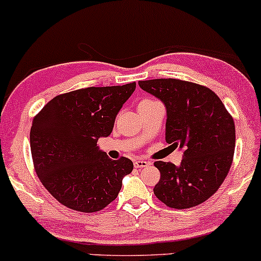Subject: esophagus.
<instances>
[{"label":"esophagus","instance_id":"1","mask_svg":"<svg viewBox=\"0 0 261 261\" xmlns=\"http://www.w3.org/2000/svg\"><path fill=\"white\" fill-rule=\"evenodd\" d=\"M134 166H135V168H145V167L149 166V162L143 161V160H137V161H135Z\"/></svg>","mask_w":261,"mask_h":261}]
</instances>
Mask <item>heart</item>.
<instances>
[{
    "instance_id": "b5f03b06",
    "label": "heart",
    "mask_w": 261,
    "mask_h": 261,
    "mask_svg": "<svg viewBox=\"0 0 261 261\" xmlns=\"http://www.w3.org/2000/svg\"><path fill=\"white\" fill-rule=\"evenodd\" d=\"M148 101H152V100H148V99H146V100H142V101H141L140 104H142V103H148Z\"/></svg>"
}]
</instances>
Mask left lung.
<instances>
[{
	"mask_svg": "<svg viewBox=\"0 0 261 261\" xmlns=\"http://www.w3.org/2000/svg\"><path fill=\"white\" fill-rule=\"evenodd\" d=\"M145 92L167 109L166 141L184 149L180 166L154 162L161 179L154 195L173 208H189L206 201L221 187L232 166L236 127L216 93L187 81H140Z\"/></svg>",
	"mask_w": 261,
	"mask_h": 261,
	"instance_id": "8db88e82",
	"label": "left lung"
}]
</instances>
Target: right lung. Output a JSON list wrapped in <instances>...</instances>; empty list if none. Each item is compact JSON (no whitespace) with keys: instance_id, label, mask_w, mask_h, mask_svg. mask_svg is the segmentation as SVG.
<instances>
[{"instance_id":"right-lung-1","label":"right lung","mask_w":261,"mask_h":261,"mask_svg":"<svg viewBox=\"0 0 261 261\" xmlns=\"http://www.w3.org/2000/svg\"><path fill=\"white\" fill-rule=\"evenodd\" d=\"M136 83L89 87L53 98L34 118L31 149L35 172L51 195L81 212L103 210L118 196L134 164L113 161L97 146L112 134Z\"/></svg>"}]
</instances>
